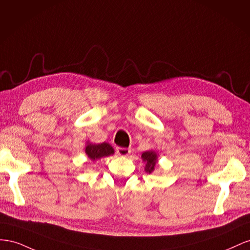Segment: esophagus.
Segmentation results:
<instances>
[{"label": "esophagus", "instance_id": "obj_1", "mask_svg": "<svg viewBox=\"0 0 250 250\" xmlns=\"http://www.w3.org/2000/svg\"><path fill=\"white\" fill-rule=\"evenodd\" d=\"M116 153L119 156H127L131 153V148H126V147H117L116 148Z\"/></svg>", "mask_w": 250, "mask_h": 250}]
</instances>
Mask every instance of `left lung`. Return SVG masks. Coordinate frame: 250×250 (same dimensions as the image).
Here are the masks:
<instances>
[{
    "label": "left lung",
    "instance_id": "obj_1",
    "mask_svg": "<svg viewBox=\"0 0 250 250\" xmlns=\"http://www.w3.org/2000/svg\"><path fill=\"white\" fill-rule=\"evenodd\" d=\"M142 159L146 163V172L152 173L155 169L156 167V161H157V154L155 152H145L142 154Z\"/></svg>",
    "mask_w": 250,
    "mask_h": 250
}]
</instances>
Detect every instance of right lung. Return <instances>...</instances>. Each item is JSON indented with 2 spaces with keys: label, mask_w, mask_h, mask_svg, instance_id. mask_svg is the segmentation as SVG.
Segmentation results:
<instances>
[{
  "label": "right lung",
  "mask_w": 250,
  "mask_h": 250,
  "mask_svg": "<svg viewBox=\"0 0 250 250\" xmlns=\"http://www.w3.org/2000/svg\"><path fill=\"white\" fill-rule=\"evenodd\" d=\"M85 153H87L88 157L92 161H94L102 158V157H106L114 154V149L109 144H106V142L98 145L90 144L85 146Z\"/></svg>",
  "instance_id": "1"
}]
</instances>
